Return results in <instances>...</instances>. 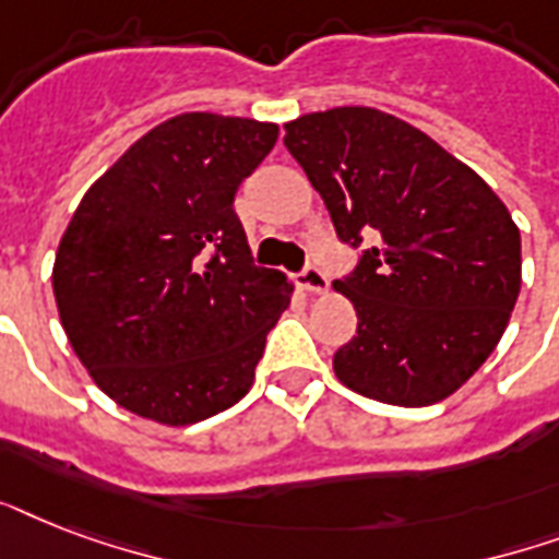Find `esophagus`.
Returning a JSON list of instances; mask_svg holds the SVG:
<instances>
[{"instance_id": "esophagus-1", "label": "esophagus", "mask_w": 559, "mask_h": 559, "mask_svg": "<svg viewBox=\"0 0 559 559\" xmlns=\"http://www.w3.org/2000/svg\"><path fill=\"white\" fill-rule=\"evenodd\" d=\"M298 284H301V289H307L310 296H322L324 289H328V275H324L319 266L310 263V266L298 275Z\"/></svg>"}]
</instances>
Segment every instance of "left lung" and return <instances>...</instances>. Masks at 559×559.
<instances>
[{
    "label": "left lung",
    "mask_w": 559,
    "mask_h": 559,
    "mask_svg": "<svg viewBox=\"0 0 559 559\" xmlns=\"http://www.w3.org/2000/svg\"><path fill=\"white\" fill-rule=\"evenodd\" d=\"M284 130L342 243L366 240L357 272L333 281L357 310L333 371L389 406L441 403L511 322L522 287L511 211L476 170L380 109H324Z\"/></svg>",
    "instance_id": "1"
}]
</instances>
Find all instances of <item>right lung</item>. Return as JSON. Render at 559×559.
<instances>
[{
  "mask_svg": "<svg viewBox=\"0 0 559 559\" xmlns=\"http://www.w3.org/2000/svg\"><path fill=\"white\" fill-rule=\"evenodd\" d=\"M278 139L254 118L182 112L92 182L51 270L69 345L104 394L162 426L252 389L293 284L252 266L235 193Z\"/></svg>",
  "mask_w": 559,
  "mask_h": 559,
  "instance_id": "add662e5",
  "label": "right lung"
}]
</instances>
